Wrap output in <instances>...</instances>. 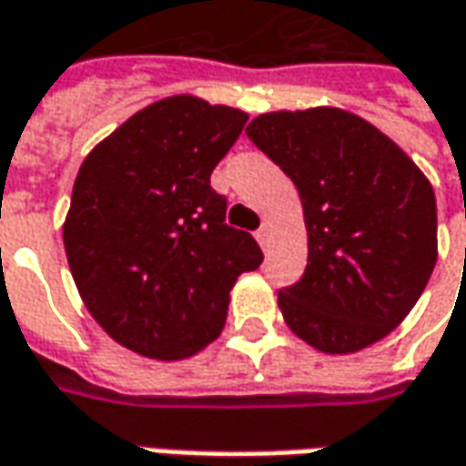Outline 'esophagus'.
Listing matches in <instances>:
<instances>
[{"label": "esophagus", "mask_w": 466, "mask_h": 466, "mask_svg": "<svg viewBox=\"0 0 466 466\" xmlns=\"http://www.w3.org/2000/svg\"><path fill=\"white\" fill-rule=\"evenodd\" d=\"M255 239L260 242V248L266 250L268 248V239H271V232H268V227H260L258 232H255Z\"/></svg>", "instance_id": "esophagus-1"}]
</instances>
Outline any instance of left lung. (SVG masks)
<instances>
[{
    "label": "left lung",
    "instance_id": "8db88e82",
    "mask_svg": "<svg viewBox=\"0 0 466 466\" xmlns=\"http://www.w3.org/2000/svg\"><path fill=\"white\" fill-rule=\"evenodd\" d=\"M248 137L294 182L308 227L287 326L329 354L365 350L415 308L438 258L428 177L391 137L334 106L255 116Z\"/></svg>",
    "mask_w": 466,
    "mask_h": 466
}]
</instances>
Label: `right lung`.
Wrapping results in <instances>:
<instances>
[{"label":"right lung","instance_id":"1","mask_svg":"<svg viewBox=\"0 0 466 466\" xmlns=\"http://www.w3.org/2000/svg\"><path fill=\"white\" fill-rule=\"evenodd\" d=\"M248 114L161 98L93 148L72 187L65 250L96 323L132 352L182 360L221 334L237 276L263 253L224 221L211 172Z\"/></svg>","mask_w":466,"mask_h":466}]
</instances>
